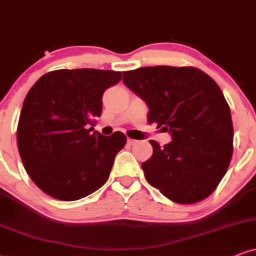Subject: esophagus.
<instances>
[{
	"label": "esophagus",
	"instance_id": "34e87169",
	"mask_svg": "<svg viewBox=\"0 0 256 256\" xmlns=\"http://www.w3.org/2000/svg\"><path fill=\"white\" fill-rule=\"evenodd\" d=\"M138 140H136V139H132V138H128V145H134L137 144Z\"/></svg>",
	"mask_w": 256,
	"mask_h": 256
}]
</instances>
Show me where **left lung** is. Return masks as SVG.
I'll return each mask as SVG.
<instances>
[{
	"mask_svg": "<svg viewBox=\"0 0 256 256\" xmlns=\"http://www.w3.org/2000/svg\"><path fill=\"white\" fill-rule=\"evenodd\" d=\"M122 82L145 100L148 124L172 140L142 164L145 178L166 198L192 204L214 192L232 156L230 108L212 78L195 67L154 66L122 72Z\"/></svg>",
	"mask_w": 256,
	"mask_h": 256,
	"instance_id": "8db88e82",
	"label": "left lung"
}]
</instances>
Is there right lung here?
<instances>
[{"mask_svg":"<svg viewBox=\"0 0 256 256\" xmlns=\"http://www.w3.org/2000/svg\"><path fill=\"white\" fill-rule=\"evenodd\" d=\"M122 72L58 70L29 90L18 125V148L32 180L47 195L76 200L108 180L116 154L125 146L122 132H92L102 111V94Z\"/></svg>","mask_w":256,"mask_h":256,"instance_id":"1","label":"right lung"}]
</instances>
